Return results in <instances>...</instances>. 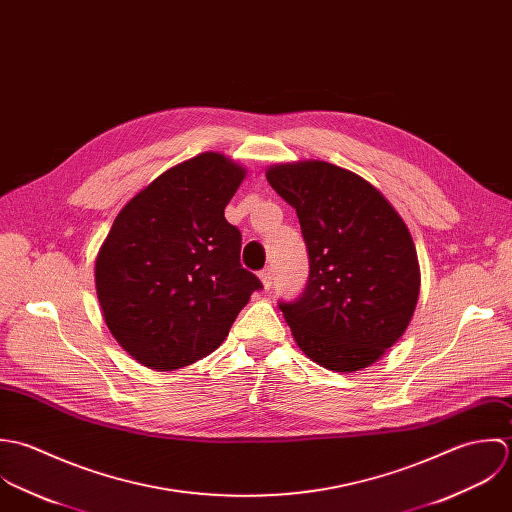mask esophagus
<instances>
[{
  "mask_svg": "<svg viewBox=\"0 0 512 512\" xmlns=\"http://www.w3.org/2000/svg\"><path fill=\"white\" fill-rule=\"evenodd\" d=\"M259 279H261V283H263V289H271L273 287V269H263L261 273H259Z\"/></svg>",
  "mask_w": 512,
  "mask_h": 512,
  "instance_id": "obj_1",
  "label": "esophagus"
}]
</instances>
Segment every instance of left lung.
Masks as SVG:
<instances>
[{"label":"left lung","mask_w":512,"mask_h":512,"mask_svg":"<svg viewBox=\"0 0 512 512\" xmlns=\"http://www.w3.org/2000/svg\"><path fill=\"white\" fill-rule=\"evenodd\" d=\"M265 176L297 209L307 243V289L279 305L295 342L332 372L372 366L404 336L419 299L408 225L378 188L340 166L287 162Z\"/></svg>","instance_id":"8db88e82"}]
</instances>
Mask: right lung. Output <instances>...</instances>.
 I'll list each match as a JSON object with an SVG mask.
<instances>
[{
  "instance_id": "right-lung-1",
  "label": "right lung",
  "mask_w": 512,
  "mask_h": 512,
  "mask_svg": "<svg viewBox=\"0 0 512 512\" xmlns=\"http://www.w3.org/2000/svg\"><path fill=\"white\" fill-rule=\"evenodd\" d=\"M247 170L219 152L150 182L116 215L95 259L104 322L142 366L170 372L217 350L261 281L225 219Z\"/></svg>"
}]
</instances>
